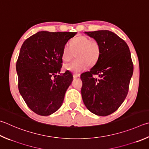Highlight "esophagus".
<instances>
[{
  "instance_id": "34e87169",
  "label": "esophagus",
  "mask_w": 149,
  "mask_h": 149,
  "mask_svg": "<svg viewBox=\"0 0 149 149\" xmlns=\"http://www.w3.org/2000/svg\"><path fill=\"white\" fill-rule=\"evenodd\" d=\"M73 77H74V78L79 77H80V74H73Z\"/></svg>"
}]
</instances>
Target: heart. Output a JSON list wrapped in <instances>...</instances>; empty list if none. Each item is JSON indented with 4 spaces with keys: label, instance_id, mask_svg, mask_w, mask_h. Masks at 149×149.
Instances as JSON below:
<instances>
[{
    "label": "heart",
    "instance_id": "heart-1",
    "mask_svg": "<svg viewBox=\"0 0 149 149\" xmlns=\"http://www.w3.org/2000/svg\"><path fill=\"white\" fill-rule=\"evenodd\" d=\"M76 53V60L66 64L64 68L74 73H79L98 63L102 54L101 45L95 40L86 36H78L66 44L62 51V58L65 62L71 61Z\"/></svg>",
    "mask_w": 149,
    "mask_h": 149
}]
</instances>
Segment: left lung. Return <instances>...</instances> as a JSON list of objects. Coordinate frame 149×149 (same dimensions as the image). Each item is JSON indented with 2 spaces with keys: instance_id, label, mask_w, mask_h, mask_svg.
I'll return each mask as SVG.
<instances>
[{
  "instance_id": "8db88e82",
  "label": "left lung",
  "mask_w": 149,
  "mask_h": 149,
  "mask_svg": "<svg viewBox=\"0 0 149 149\" xmlns=\"http://www.w3.org/2000/svg\"><path fill=\"white\" fill-rule=\"evenodd\" d=\"M85 32L100 43L102 54L90 71L81 75L83 101L94 114L107 116L118 109L128 94L134 71L130 51L124 40L111 31Z\"/></svg>"
}]
</instances>
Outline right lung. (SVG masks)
<instances>
[{
    "label": "right lung",
    "mask_w": 149,
    "mask_h": 149,
    "mask_svg": "<svg viewBox=\"0 0 149 149\" xmlns=\"http://www.w3.org/2000/svg\"><path fill=\"white\" fill-rule=\"evenodd\" d=\"M77 32L41 31L32 35L21 47L16 70L19 91L32 111L48 116L63 104L73 75L60 74L62 51Z\"/></svg>",
    "instance_id": "add662e5"
}]
</instances>
